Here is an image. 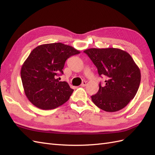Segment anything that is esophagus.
Masks as SVG:
<instances>
[{
    "mask_svg": "<svg viewBox=\"0 0 155 155\" xmlns=\"http://www.w3.org/2000/svg\"><path fill=\"white\" fill-rule=\"evenodd\" d=\"M86 85H87V82H86V81H83V82L81 83V87H85Z\"/></svg>",
    "mask_w": 155,
    "mask_h": 155,
    "instance_id": "1",
    "label": "esophagus"
}]
</instances>
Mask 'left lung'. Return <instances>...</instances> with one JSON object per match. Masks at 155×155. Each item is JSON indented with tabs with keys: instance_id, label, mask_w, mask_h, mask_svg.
<instances>
[{
	"instance_id": "obj_1",
	"label": "left lung",
	"mask_w": 155,
	"mask_h": 155,
	"mask_svg": "<svg viewBox=\"0 0 155 155\" xmlns=\"http://www.w3.org/2000/svg\"><path fill=\"white\" fill-rule=\"evenodd\" d=\"M87 54L97 68L100 76H105V85L91 96L97 107L106 112L118 111L137 94L141 80L139 67L127 51L119 48H89Z\"/></svg>"
}]
</instances>
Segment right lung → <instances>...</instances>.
<instances>
[{
    "mask_svg": "<svg viewBox=\"0 0 155 155\" xmlns=\"http://www.w3.org/2000/svg\"><path fill=\"white\" fill-rule=\"evenodd\" d=\"M79 53L61 43L41 45L31 51L22 65L21 76L25 95L33 105L51 110L69 100L74 90L58 76L63 74L66 60Z\"/></svg>",
    "mask_w": 155,
    "mask_h": 155,
    "instance_id": "add662e5",
    "label": "right lung"
}]
</instances>
